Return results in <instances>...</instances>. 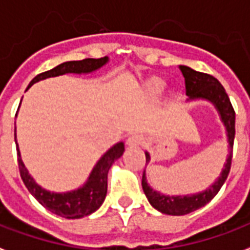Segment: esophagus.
Instances as JSON below:
<instances>
[{"label":"esophagus","instance_id":"1","mask_svg":"<svg viewBox=\"0 0 250 250\" xmlns=\"http://www.w3.org/2000/svg\"><path fill=\"white\" fill-rule=\"evenodd\" d=\"M127 144H128L129 146H143V144H144V138H143L142 135H139V133H133V135H131V136L127 139Z\"/></svg>","mask_w":250,"mask_h":250}]
</instances>
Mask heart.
I'll list each match as a JSON object with an SVG mask.
<instances>
[{
  "label": "heart",
  "instance_id": "obj_1",
  "mask_svg": "<svg viewBox=\"0 0 250 250\" xmlns=\"http://www.w3.org/2000/svg\"><path fill=\"white\" fill-rule=\"evenodd\" d=\"M164 90H165V83L160 79H150L143 86V94L149 101L159 100L163 95Z\"/></svg>",
  "mask_w": 250,
  "mask_h": 250
}]
</instances>
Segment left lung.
Returning a JSON list of instances; mask_svg holds the SVG:
<instances>
[{
    "label": "left lung",
    "mask_w": 250,
    "mask_h": 250,
    "mask_svg": "<svg viewBox=\"0 0 250 250\" xmlns=\"http://www.w3.org/2000/svg\"><path fill=\"white\" fill-rule=\"evenodd\" d=\"M180 70L185 77L186 95L188 97L186 102L207 101L209 104H214V107L216 108L220 121L226 128L228 155H227L222 173L214 184L209 185L208 188H206L201 193L190 194V195H167V194L160 193L157 190H153L146 182V170H144L142 186L143 191L146 194L150 206L163 214L176 215V216L190 214L195 209L201 208L219 193V190L226 182L229 169H231L232 150H233V140H235V110L232 107L231 101L228 98V94L224 90L222 83L212 76L197 72V70L191 69L190 66L180 65ZM146 163H149L150 156L146 150Z\"/></svg>",
    "instance_id": "1"
}]
</instances>
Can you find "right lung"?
<instances>
[{"label":"right lung","mask_w":250,"mask_h":250,"mask_svg":"<svg viewBox=\"0 0 250 250\" xmlns=\"http://www.w3.org/2000/svg\"><path fill=\"white\" fill-rule=\"evenodd\" d=\"M107 62V56L101 57V59H83V60H79V62H65L60 65L55 66L53 69L38 74L36 77L31 80V83H28V87H31L34 83H39L42 80L49 79V77H57V76L68 73H91V72H95L97 69L106 65ZM15 117H17V114H15ZM15 129L14 139L15 146H17L19 173H21V177L23 180V184L26 185L27 190L36 201L53 214L66 219L83 218V216L93 214L100 208L104 203V198H106V194H107V173L114 161L123 155L125 143L119 142L114 144L106 153L102 155V157L97 161L94 167L91 169L86 182L83 186H80L76 190L65 191V193H55V191L45 190V188H42L41 185L36 184L35 180L28 173L27 167H24L22 157H21V150H19L18 143H17Z\"/></svg>","instance_id":"add662e5"}]
</instances>
